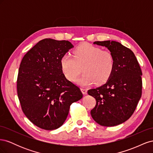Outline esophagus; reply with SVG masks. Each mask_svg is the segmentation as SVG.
I'll use <instances>...</instances> for the list:
<instances>
[{"mask_svg": "<svg viewBox=\"0 0 153 153\" xmlns=\"http://www.w3.org/2000/svg\"><path fill=\"white\" fill-rule=\"evenodd\" d=\"M81 91L84 94H86L87 92V89H85V88H81Z\"/></svg>", "mask_w": 153, "mask_h": 153, "instance_id": "esophagus-1", "label": "esophagus"}]
</instances>
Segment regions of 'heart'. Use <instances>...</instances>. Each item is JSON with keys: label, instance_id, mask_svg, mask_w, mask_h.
Instances as JSON below:
<instances>
[{"label": "heart", "instance_id": "heart-1", "mask_svg": "<svg viewBox=\"0 0 153 153\" xmlns=\"http://www.w3.org/2000/svg\"><path fill=\"white\" fill-rule=\"evenodd\" d=\"M61 71L68 80L73 82L80 73V67L84 66L85 73L76 83L85 86L105 84L108 80L114 71L115 59L112 53L102 50L98 47L89 43H84L73 51V57L66 54L61 57Z\"/></svg>", "mask_w": 153, "mask_h": 153}]
</instances>
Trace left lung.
Returning <instances> with one entry per match:
<instances>
[{
	"label": "left lung",
	"instance_id": "left-lung-1",
	"mask_svg": "<svg viewBox=\"0 0 153 153\" xmlns=\"http://www.w3.org/2000/svg\"><path fill=\"white\" fill-rule=\"evenodd\" d=\"M107 48L115 59L114 71L106 84L88 91L96 99L91 116L103 126H117L130 117L142 96L141 68L132 51L117 41H95Z\"/></svg>",
	"mask_w": 153,
	"mask_h": 153
}]
</instances>
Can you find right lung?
<instances>
[{"mask_svg":"<svg viewBox=\"0 0 153 153\" xmlns=\"http://www.w3.org/2000/svg\"><path fill=\"white\" fill-rule=\"evenodd\" d=\"M73 45L50 38L34 45L20 63L17 93L23 112L38 127L53 130L66 121L70 105L82 98L80 88L61 71V57Z\"/></svg>","mask_w":153,"mask_h":153,"instance_id":"right-lung-1","label":"right lung"}]
</instances>
